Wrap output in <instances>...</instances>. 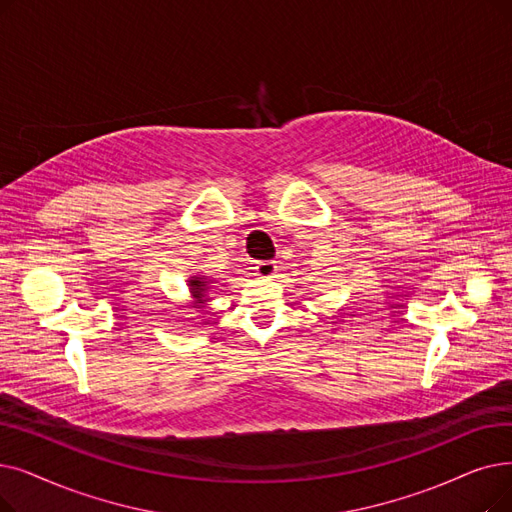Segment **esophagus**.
<instances>
[{
	"label": "esophagus",
	"instance_id": "esophagus-1",
	"mask_svg": "<svg viewBox=\"0 0 512 512\" xmlns=\"http://www.w3.org/2000/svg\"><path fill=\"white\" fill-rule=\"evenodd\" d=\"M255 270H257V274L263 276V278H272V276L276 274V270H278V265H276V261H272V259H268V261H257Z\"/></svg>",
	"mask_w": 512,
	"mask_h": 512
}]
</instances>
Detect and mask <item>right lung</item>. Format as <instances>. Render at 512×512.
<instances>
[{
  "label": "right lung",
  "instance_id": "add662e5",
  "mask_svg": "<svg viewBox=\"0 0 512 512\" xmlns=\"http://www.w3.org/2000/svg\"><path fill=\"white\" fill-rule=\"evenodd\" d=\"M192 286V293L196 299H203V291H205V282L203 280H190Z\"/></svg>",
  "mask_w": 512,
  "mask_h": 512
}]
</instances>
